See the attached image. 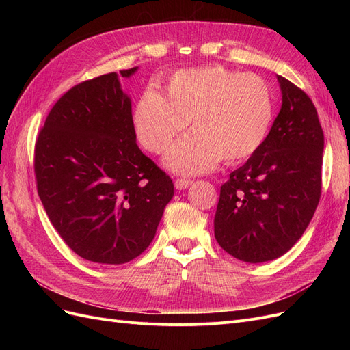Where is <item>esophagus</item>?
I'll return each instance as SVG.
<instances>
[{"mask_svg": "<svg viewBox=\"0 0 350 350\" xmlns=\"http://www.w3.org/2000/svg\"><path fill=\"white\" fill-rule=\"evenodd\" d=\"M193 184V181L191 179H183V178H178L176 181H175V188L176 189H185V188H188L189 185Z\"/></svg>", "mask_w": 350, "mask_h": 350, "instance_id": "esophagus-1", "label": "esophagus"}]
</instances>
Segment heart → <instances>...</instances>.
<instances>
[{
    "mask_svg": "<svg viewBox=\"0 0 350 350\" xmlns=\"http://www.w3.org/2000/svg\"><path fill=\"white\" fill-rule=\"evenodd\" d=\"M273 116V94L261 77L210 66L174 72L162 96L146 90L134 105L131 124L143 149L161 154L189 122L193 134L179 140L163 163L172 172L197 175L220 159L237 165L256 156Z\"/></svg>",
    "mask_w": 350,
    "mask_h": 350,
    "instance_id": "heart-1",
    "label": "heart"
}]
</instances>
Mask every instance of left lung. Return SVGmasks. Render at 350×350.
<instances>
[{
	"instance_id": "8db88e82",
	"label": "left lung",
	"mask_w": 350,
	"mask_h": 350,
	"mask_svg": "<svg viewBox=\"0 0 350 350\" xmlns=\"http://www.w3.org/2000/svg\"><path fill=\"white\" fill-rule=\"evenodd\" d=\"M282 108L266 143L220 188L219 245L245 262L288 252L305 232L321 196L324 134L308 94L278 76Z\"/></svg>"
}]
</instances>
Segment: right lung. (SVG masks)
I'll return each mask as SVG.
<instances>
[{
    "label": "right lung",
    "instance_id": "1",
    "mask_svg": "<svg viewBox=\"0 0 350 350\" xmlns=\"http://www.w3.org/2000/svg\"><path fill=\"white\" fill-rule=\"evenodd\" d=\"M35 175L61 238L99 264L139 257L174 197L172 179L135 143L131 99L116 72L77 84L54 105L35 146Z\"/></svg>",
    "mask_w": 350,
    "mask_h": 350
}]
</instances>
